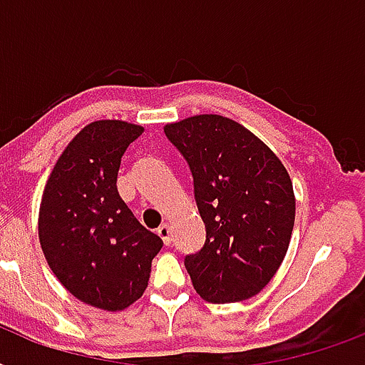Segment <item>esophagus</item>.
<instances>
[{
  "mask_svg": "<svg viewBox=\"0 0 365 365\" xmlns=\"http://www.w3.org/2000/svg\"><path fill=\"white\" fill-rule=\"evenodd\" d=\"M157 235H159L160 239H163V242H165L166 246H170L172 235H170V225H168V223H163V225L157 229Z\"/></svg>",
  "mask_w": 365,
  "mask_h": 365,
  "instance_id": "34e87169",
  "label": "esophagus"
}]
</instances>
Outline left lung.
Segmentation results:
<instances>
[{
    "mask_svg": "<svg viewBox=\"0 0 365 365\" xmlns=\"http://www.w3.org/2000/svg\"><path fill=\"white\" fill-rule=\"evenodd\" d=\"M187 160L205 246L185 255L197 294L233 303L259 294L288 252L295 222L292 180L278 157L242 125L195 115L165 126Z\"/></svg>",
    "mask_w": 365,
    "mask_h": 365,
    "instance_id": "obj_1",
    "label": "left lung"
}]
</instances>
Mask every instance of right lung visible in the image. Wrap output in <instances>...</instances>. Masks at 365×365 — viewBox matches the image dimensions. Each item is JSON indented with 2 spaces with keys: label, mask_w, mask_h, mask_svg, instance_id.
Masks as SVG:
<instances>
[{
  "label": "right lung",
  "mask_w": 365,
  "mask_h": 365,
  "mask_svg": "<svg viewBox=\"0 0 365 365\" xmlns=\"http://www.w3.org/2000/svg\"><path fill=\"white\" fill-rule=\"evenodd\" d=\"M143 132L94 121L64 149L39 210V242L51 271L77 299L121 311L148 288L163 240L138 222L117 191L126 148Z\"/></svg>",
  "instance_id": "obj_1"
}]
</instances>
